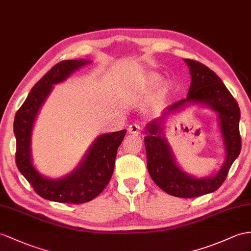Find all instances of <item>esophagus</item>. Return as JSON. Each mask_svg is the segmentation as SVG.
Returning a JSON list of instances; mask_svg holds the SVG:
<instances>
[{
    "instance_id": "obj_1",
    "label": "esophagus",
    "mask_w": 251,
    "mask_h": 251,
    "mask_svg": "<svg viewBox=\"0 0 251 251\" xmlns=\"http://www.w3.org/2000/svg\"><path fill=\"white\" fill-rule=\"evenodd\" d=\"M141 129H142V128H141L140 125L131 124L129 125V127H128V132L132 134H139L141 132Z\"/></svg>"
}]
</instances>
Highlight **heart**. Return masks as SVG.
<instances>
[{
    "instance_id": "b5f03b06",
    "label": "heart",
    "mask_w": 251,
    "mask_h": 251,
    "mask_svg": "<svg viewBox=\"0 0 251 251\" xmlns=\"http://www.w3.org/2000/svg\"><path fill=\"white\" fill-rule=\"evenodd\" d=\"M151 80H152V83H153V85H158V83H159L160 81H161V79H160V77H159V76H153ZM171 88H172V87H171L170 85H169V86H166V87L164 88V90H163V93H164V94L168 93V92L170 91V90H171Z\"/></svg>"
}]
</instances>
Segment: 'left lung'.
Instances as JSON below:
<instances>
[{"label": "left lung", "mask_w": 251, "mask_h": 251, "mask_svg": "<svg viewBox=\"0 0 251 251\" xmlns=\"http://www.w3.org/2000/svg\"><path fill=\"white\" fill-rule=\"evenodd\" d=\"M190 68L191 86L188 98L173 104L169 111L187 102L209 106L217 112L226 150V161L215 176L194 178L184 173L176 164L168 141L162 137L160 122L147 125L150 134L144 138L147 169L158 187L170 195L193 198L216 191L226 179L228 172L241 151L240 107L235 99L224 85L222 79L204 64L192 59H184Z\"/></svg>", "instance_id": "left-lung-1"}]
</instances>
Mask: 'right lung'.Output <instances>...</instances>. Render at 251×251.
<instances>
[{"mask_svg":"<svg viewBox=\"0 0 251 251\" xmlns=\"http://www.w3.org/2000/svg\"><path fill=\"white\" fill-rule=\"evenodd\" d=\"M88 60H63L50 69L31 89L27 99L17 111L14 131L17 140L16 163L34 191L48 201L79 204L100 195L113 174L118 147L123 141L126 129L101 134L90 147L83 161L73 173L61 179L42 177L31 163V129L44 100L53 85L63 81Z\"/></svg>","mask_w":251,"mask_h":251,"instance_id":"add662e5","label":"right lung"}]
</instances>
